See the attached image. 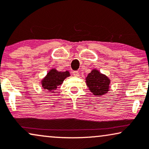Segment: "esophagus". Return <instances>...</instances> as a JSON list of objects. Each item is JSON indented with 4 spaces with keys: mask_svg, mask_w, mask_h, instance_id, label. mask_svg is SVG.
<instances>
[{
    "mask_svg": "<svg viewBox=\"0 0 149 149\" xmlns=\"http://www.w3.org/2000/svg\"><path fill=\"white\" fill-rule=\"evenodd\" d=\"M73 75L74 76H76V77H78V76H79V72L78 71H73Z\"/></svg>",
    "mask_w": 149,
    "mask_h": 149,
    "instance_id": "obj_1",
    "label": "esophagus"
}]
</instances>
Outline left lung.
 <instances>
[{
  "instance_id": "obj_1",
  "label": "left lung",
  "mask_w": 149,
  "mask_h": 149,
  "mask_svg": "<svg viewBox=\"0 0 149 149\" xmlns=\"http://www.w3.org/2000/svg\"><path fill=\"white\" fill-rule=\"evenodd\" d=\"M86 80L88 87L94 95H101L109 91V79L95 69L88 73Z\"/></svg>"
}]
</instances>
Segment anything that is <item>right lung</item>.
<instances>
[{
	"instance_id": "1",
	"label": "right lung",
	"mask_w": 149,
	"mask_h": 149,
	"mask_svg": "<svg viewBox=\"0 0 149 149\" xmlns=\"http://www.w3.org/2000/svg\"><path fill=\"white\" fill-rule=\"evenodd\" d=\"M69 76V71L61 72L56 71V69H52L47 73V76L43 79L42 81V85L43 88H46L49 91H54L56 89L58 86L63 83L64 80Z\"/></svg>"
}]
</instances>
